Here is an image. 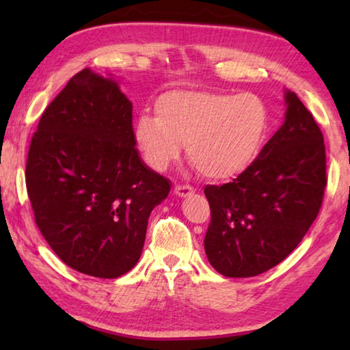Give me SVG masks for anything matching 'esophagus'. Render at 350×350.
<instances>
[{"label":"esophagus","mask_w":350,"mask_h":350,"mask_svg":"<svg viewBox=\"0 0 350 350\" xmlns=\"http://www.w3.org/2000/svg\"><path fill=\"white\" fill-rule=\"evenodd\" d=\"M174 193H176V196H179V198H188L194 193V188L189 185H176Z\"/></svg>","instance_id":"obj_1"}]
</instances>
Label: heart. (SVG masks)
Wrapping results in <instances>:
<instances>
[{"instance_id": "b5f03b06", "label": "heart", "mask_w": 350, "mask_h": 350, "mask_svg": "<svg viewBox=\"0 0 350 350\" xmlns=\"http://www.w3.org/2000/svg\"><path fill=\"white\" fill-rule=\"evenodd\" d=\"M156 112H144L134 123L145 162L165 171L187 144L189 161L213 180L245 173L262 152L270 129L267 105L254 94L170 91L157 98Z\"/></svg>"}]
</instances>
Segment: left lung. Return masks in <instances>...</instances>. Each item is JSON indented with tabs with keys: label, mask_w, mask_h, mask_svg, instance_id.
Wrapping results in <instances>:
<instances>
[{
	"label": "left lung",
	"mask_w": 350,
	"mask_h": 350,
	"mask_svg": "<svg viewBox=\"0 0 350 350\" xmlns=\"http://www.w3.org/2000/svg\"><path fill=\"white\" fill-rule=\"evenodd\" d=\"M286 117L245 173L204 193L211 222L204 247L227 278L264 273L292 253L321 208L325 150L321 129L295 92L284 91Z\"/></svg>",
	"instance_id": "1"
}]
</instances>
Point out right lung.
Segmentation results:
<instances>
[{
    "instance_id": "right-lung-1",
    "label": "right lung",
    "mask_w": 350,
    "mask_h": 350,
    "mask_svg": "<svg viewBox=\"0 0 350 350\" xmlns=\"http://www.w3.org/2000/svg\"><path fill=\"white\" fill-rule=\"evenodd\" d=\"M133 103L114 75L86 68L41 116L26 185L35 222L64 264L112 280L131 270L171 182L142 161Z\"/></svg>"
}]
</instances>
